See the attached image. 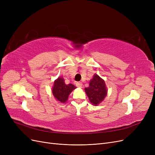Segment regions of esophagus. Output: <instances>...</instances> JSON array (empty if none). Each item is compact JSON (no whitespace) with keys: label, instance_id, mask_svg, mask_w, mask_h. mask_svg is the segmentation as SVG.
I'll list each match as a JSON object with an SVG mask.
<instances>
[{"label":"esophagus","instance_id":"obj_1","mask_svg":"<svg viewBox=\"0 0 155 155\" xmlns=\"http://www.w3.org/2000/svg\"><path fill=\"white\" fill-rule=\"evenodd\" d=\"M76 86H77L78 87H79V88H80V87H82V83H81V82H77V83H76Z\"/></svg>","mask_w":155,"mask_h":155}]
</instances>
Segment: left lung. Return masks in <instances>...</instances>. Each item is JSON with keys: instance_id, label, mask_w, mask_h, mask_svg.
<instances>
[{"instance_id": "1", "label": "left lung", "mask_w": 155, "mask_h": 155, "mask_svg": "<svg viewBox=\"0 0 155 155\" xmlns=\"http://www.w3.org/2000/svg\"><path fill=\"white\" fill-rule=\"evenodd\" d=\"M85 91L91 104L97 106L104 100L108 90L105 81L95 74L89 82V86L85 88Z\"/></svg>"}]
</instances>
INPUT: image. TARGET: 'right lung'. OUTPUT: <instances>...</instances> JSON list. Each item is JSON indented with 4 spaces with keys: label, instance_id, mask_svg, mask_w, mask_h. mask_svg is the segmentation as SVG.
Masks as SVG:
<instances>
[{
    "label": "right lung",
    "instance_id": "right-lung-1",
    "mask_svg": "<svg viewBox=\"0 0 155 155\" xmlns=\"http://www.w3.org/2000/svg\"><path fill=\"white\" fill-rule=\"evenodd\" d=\"M76 88V87L71 83L67 85L64 83V78L59 77L54 81L51 92L55 100L64 104L67 101L70 94Z\"/></svg>",
    "mask_w": 155,
    "mask_h": 155
}]
</instances>
